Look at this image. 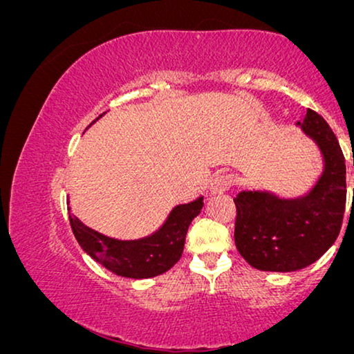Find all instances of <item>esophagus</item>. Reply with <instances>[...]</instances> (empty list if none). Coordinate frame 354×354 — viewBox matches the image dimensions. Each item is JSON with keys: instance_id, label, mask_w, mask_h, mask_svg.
Instances as JSON below:
<instances>
[{"instance_id": "obj_1", "label": "esophagus", "mask_w": 354, "mask_h": 354, "mask_svg": "<svg viewBox=\"0 0 354 354\" xmlns=\"http://www.w3.org/2000/svg\"><path fill=\"white\" fill-rule=\"evenodd\" d=\"M232 184H234V178L231 175H227V173H223V175H216L212 179L208 191H210L212 196H218V194L226 192Z\"/></svg>"}]
</instances>
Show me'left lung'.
I'll list each match as a JSON object with an SVG mask.
<instances>
[{
  "label": "left lung",
  "instance_id": "1",
  "mask_svg": "<svg viewBox=\"0 0 354 354\" xmlns=\"http://www.w3.org/2000/svg\"><path fill=\"white\" fill-rule=\"evenodd\" d=\"M322 157V171L301 196H279L266 189L237 194L236 247L260 271L292 272L319 260L337 241L346 203L345 157L335 134L319 113L308 109L297 122Z\"/></svg>",
  "mask_w": 354,
  "mask_h": 354
}]
</instances>
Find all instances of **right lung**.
<instances>
[{"instance_id":"1","label":"right lung","mask_w":354,"mask_h":354,"mask_svg":"<svg viewBox=\"0 0 354 354\" xmlns=\"http://www.w3.org/2000/svg\"><path fill=\"white\" fill-rule=\"evenodd\" d=\"M102 117V115H101ZM99 117V118H101ZM96 118V120H99ZM203 196L187 203H179L163 225L146 237L122 241L94 231L72 215L68 207L72 231L80 247L99 265L129 279H149L160 276L179 261L186 242L187 229L194 218L202 212Z\"/></svg>"}]
</instances>
